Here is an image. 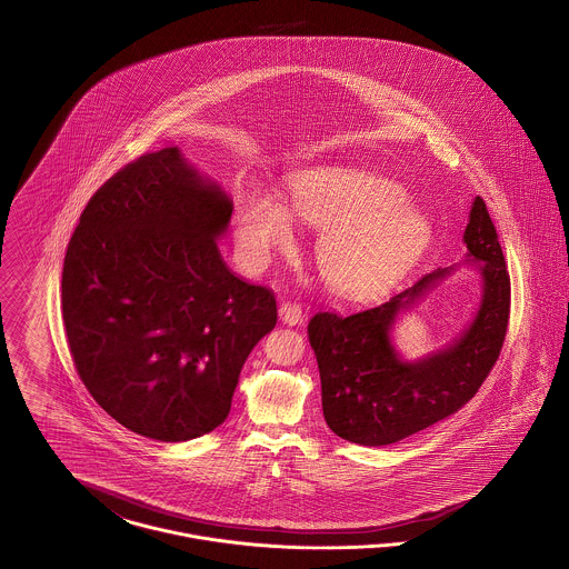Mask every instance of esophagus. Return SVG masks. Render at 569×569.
Wrapping results in <instances>:
<instances>
[{"instance_id":"obj_1","label":"esophagus","mask_w":569,"mask_h":569,"mask_svg":"<svg viewBox=\"0 0 569 569\" xmlns=\"http://www.w3.org/2000/svg\"><path fill=\"white\" fill-rule=\"evenodd\" d=\"M280 315V321L287 323V326H301L303 323V312H301V306L296 301H284L278 310Z\"/></svg>"}]
</instances>
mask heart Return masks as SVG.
<instances>
[{
	"instance_id": "heart-1",
	"label": "heart",
	"mask_w": 569,
	"mask_h": 569,
	"mask_svg": "<svg viewBox=\"0 0 569 569\" xmlns=\"http://www.w3.org/2000/svg\"><path fill=\"white\" fill-rule=\"evenodd\" d=\"M289 201L301 220L323 227L317 268L329 289L345 298L381 296L418 263L432 240L430 220L407 203L398 183L358 167L299 171L289 183ZM233 222L241 254L254 268L296 238L287 206L263 190L236 197Z\"/></svg>"
}]
</instances>
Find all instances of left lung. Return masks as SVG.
<instances>
[{"instance_id":"left-lung-1","label":"left lung","mask_w":569,"mask_h":569,"mask_svg":"<svg viewBox=\"0 0 569 569\" xmlns=\"http://www.w3.org/2000/svg\"><path fill=\"white\" fill-rule=\"evenodd\" d=\"M469 257L479 261L483 296L469 329L448 349L419 361L396 353L389 331L449 270L421 276L413 287L349 317L317 312L308 340L321 372V400L329 428L359 446H389L456 413L497 363L508 333L509 271L497 229L476 197L465 229Z\"/></svg>"}]
</instances>
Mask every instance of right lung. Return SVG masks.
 Returning <instances> with one entry per match:
<instances>
[{
    "label": "right lung",
    "instance_id": "1",
    "mask_svg": "<svg viewBox=\"0 0 569 569\" xmlns=\"http://www.w3.org/2000/svg\"><path fill=\"white\" fill-rule=\"evenodd\" d=\"M231 211L216 183L164 148L104 181L70 238V356L93 400L137 435L178 443L218 428L243 361L276 326L270 289L220 257Z\"/></svg>",
    "mask_w": 569,
    "mask_h": 569
}]
</instances>
